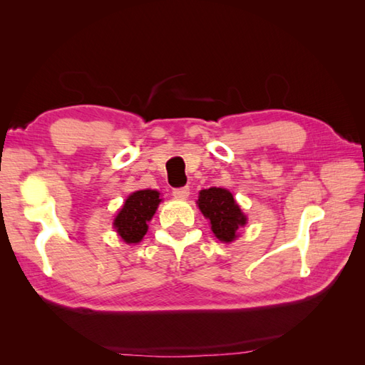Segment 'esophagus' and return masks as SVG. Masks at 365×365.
<instances>
[{"instance_id": "1", "label": "esophagus", "mask_w": 365, "mask_h": 365, "mask_svg": "<svg viewBox=\"0 0 365 365\" xmlns=\"http://www.w3.org/2000/svg\"><path fill=\"white\" fill-rule=\"evenodd\" d=\"M173 195L178 199H187L190 196V188L188 187H180V188H174Z\"/></svg>"}]
</instances>
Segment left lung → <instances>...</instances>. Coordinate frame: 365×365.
Instances as JSON below:
<instances>
[{
	"label": "left lung",
	"instance_id": "1",
	"mask_svg": "<svg viewBox=\"0 0 365 365\" xmlns=\"http://www.w3.org/2000/svg\"><path fill=\"white\" fill-rule=\"evenodd\" d=\"M197 205L210 221L213 234L221 242H232L240 226L246 224V216L240 210L232 192L222 188H208L199 192Z\"/></svg>",
	"mask_w": 365,
	"mask_h": 365
}]
</instances>
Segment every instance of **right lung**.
Instances as JSON below:
<instances>
[{"instance_id": "add662e5", "label": "right lung", "mask_w": 365, "mask_h": 365, "mask_svg": "<svg viewBox=\"0 0 365 365\" xmlns=\"http://www.w3.org/2000/svg\"><path fill=\"white\" fill-rule=\"evenodd\" d=\"M160 200V192L155 190H141L128 196L114 220V229L123 242H141L147 232V221L152 220Z\"/></svg>"}]
</instances>
